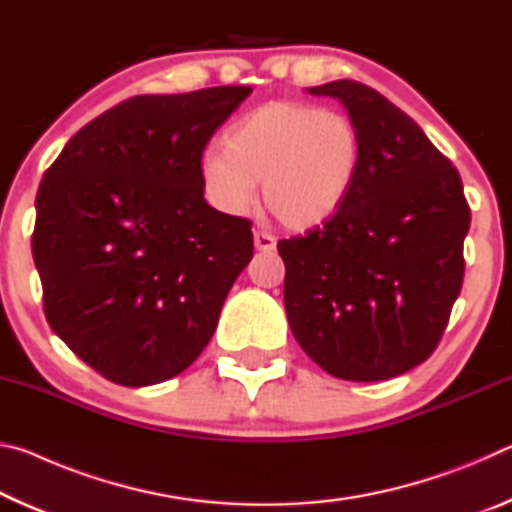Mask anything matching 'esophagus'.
Wrapping results in <instances>:
<instances>
[{
  "mask_svg": "<svg viewBox=\"0 0 512 512\" xmlns=\"http://www.w3.org/2000/svg\"><path fill=\"white\" fill-rule=\"evenodd\" d=\"M253 239H255V248H257V250H273V248L277 246L275 237L268 235V232L255 230V232H253Z\"/></svg>",
  "mask_w": 512,
  "mask_h": 512,
  "instance_id": "1",
  "label": "esophagus"
}]
</instances>
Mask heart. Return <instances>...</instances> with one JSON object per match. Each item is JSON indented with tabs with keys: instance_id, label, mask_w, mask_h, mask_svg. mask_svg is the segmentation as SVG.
Here are the masks:
<instances>
[{
	"instance_id": "obj_1",
	"label": "heart",
	"mask_w": 512,
	"mask_h": 512,
	"mask_svg": "<svg viewBox=\"0 0 512 512\" xmlns=\"http://www.w3.org/2000/svg\"><path fill=\"white\" fill-rule=\"evenodd\" d=\"M222 144L198 158L205 201L246 214L262 201L291 230H311L341 210L357 183L363 137L354 119L305 101H268L239 117Z\"/></svg>"
}]
</instances>
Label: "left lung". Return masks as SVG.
Listing matches in <instances>:
<instances>
[{"label":"left lung","instance_id":"left-lung-1","mask_svg":"<svg viewBox=\"0 0 512 512\" xmlns=\"http://www.w3.org/2000/svg\"><path fill=\"white\" fill-rule=\"evenodd\" d=\"M307 92L343 103L363 160L332 219L277 244L284 309L300 348L329 375L391 379L436 350L461 293L470 230L461 176L368 85L343 79Z\"/></svg>","mask_w":512,"mask_h":512}]
</instances>
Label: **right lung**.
<instances>
[{
  "label": "right lung",
  "instance_id": "add662e5",
  "mask_svg": "<svg viewBox=\"0 0 512 512\" xmlns=\"http://www.w3.org/2000/svg\"><path fill=\"white\" fill-rule=\"evenodd\" d=\"M246 85L144 94L103 112L42 176L31 248L54 332L103 377L192 366L253 259L250 221L207 205L198 158Z\"/></svg>",
  "mask_w": 512,
  "mask_h": 512
}]
</instances>
